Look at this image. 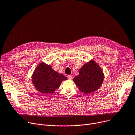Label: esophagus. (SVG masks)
<instances>
[{
	"label": "esophagus",
	"instance_id": "obj_1",
	"mask_svg": "<svg viewBox=\"0 0 135 135\" xmlns=\"http://www.w3.org/2000/svg\"><path fill=\"white\" fill-rule=\"evenodd\" d=\"M67 77H68V78L69 79H73V77H72V75H68V76H67Z\"/></svg>",
	"mask_w": 135,
	"mask_h": 135
}]
</instances>
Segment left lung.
I'll list each match as a JSON object with an SVG mask.
<instances>
[{
	"instance_id": "left-lung-1",
	"label": "left lung",
	"mask_w": 135,
	"mask_h": 135,
	"mask_svg": "<svg viewBox=\"0 0 135 135\" xmlns=\"http://www.w3.org/2000/svg\"><path fill=\"white\" fill-rule=\"evenodd\" d=\"M79 74L73 80L82 93H93L102 84L104 78L103 71L94 61L85 64L80 69Z\"/></svg>"
}]
</instances>
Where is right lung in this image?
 <instances>
[{"mask_svg":"<svg viewBox=\"0 0 135 135\" xmlns=\"http://www.w3.org/2000/svg\"><path fill=\"white\" fill-rule=\"evenodd\" d=\"M67 78L55 71L51 66L41 63L35 69L32 75V82L37 90L44 94H52L58 89L62 81Z\"/></svg>","mask_w":135,"mask_h":135,"instance_id":"1","label":"right lung"}]
</instances>
